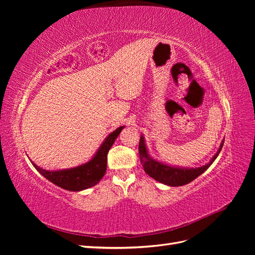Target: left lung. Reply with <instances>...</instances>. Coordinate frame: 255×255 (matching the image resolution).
Segmentation results:
<instances>
[{
    "instance_id": "1",
    "label": "left lung",
    "mask_w": 255,
    "mask_h": 255,
    "mask_svg": "<svg viewBox=\"0 0 255 255\" xmlns=\"http://www.w3.org/2000/svg\"><path fill=\"white\" fill-rule=\"evenodd\" d=\"M223 142H225V139H222L218 151L216 152L215 155L212 157L210 163L198 168L172 166L153 158L150 155L148 146L145 144V139L142 134L139 140V149H138V151H139L140 163L146 174L150 175L152 179L161 184L176 187L183 186V185H186L192 182L195 179H197L199 175H201L205 170H207L210 166L214 163V160L218 157L223 146Z\"/></svg>"
}]
</instances>
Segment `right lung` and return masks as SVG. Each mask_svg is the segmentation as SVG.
I'll use <instances>...</instances> for the list:
<instances>
[{"instance_id":"1","label":"right lung","mask_w":255,"mask_h":255,"mask_svg":"<svg viewBox=\"0 0 255 255\" xmlns=\"http://www.w3.org/2000/svg\"><path fill=\"white\" fill-rule=\"evenodd\" d=\"M123 128L125 127L116 128L105 138L94 154V156L80 166L60 169V170H45V169L37 166L32 160L30 161L38 172L60 188L69 191L88 189L97 185L104 176L107 168V153Z\"/></svg>"}]
</instances>
